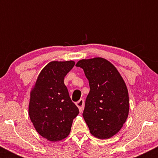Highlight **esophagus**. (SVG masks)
<instances>
[{"mask_svg": "<svg viewBox=\"0 0 158 158\" xmlns=\"http://www.w3.org/2000/svg\"><path fill=\"white\" fill-rule=\"evenodd\" d=\"M78 108H79V111L81 112L83 110V108H84V105H85V102H84V99H80L78 102L76 103Z\"/></svg>", "mask_w": 158, "mask_h": 158, "instance_id": "obj_1", "label": "esophagus"}]
</instances>
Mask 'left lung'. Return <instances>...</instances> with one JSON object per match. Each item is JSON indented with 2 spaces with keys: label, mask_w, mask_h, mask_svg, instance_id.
Returning a JSON list of instances; mask_svg holds the SVG:
<instances>
[{
  "label": "left lung",
  "mask_w": 158,
  "mask_h": 158,
  "mask_svg": "<svg viewBox=\"0 0 158 158\" xmlns=\"http://www.w3.org/2000/svg\"><path fill=\"white\" fill-rule=\"evenodd\" d=\"M76 66L83 69L89 82L82 116L90 134L99 139L110 138L121 129L128 115L125 81L115 67L102 58L82 59Z\"/></svg>",
  "instance_id": "left-lung-1"
}]
</instances>
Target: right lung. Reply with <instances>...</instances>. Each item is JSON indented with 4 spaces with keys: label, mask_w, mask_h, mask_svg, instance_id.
<instances>
[{
    "label": "right lung",
    "mask_w": 158,
    "mask_h": 158,
    "mask_svg": "<svg viewBox=\"0 0 158 158\" xmlns=\"http://www.w3.org/2000/svg\"><path fill=\"white\" fill-rule=\"evenodd\" d=\"M74 64L73 61L50 62L39 73L30 94V119L38 133L52 142L68 137L79 114L64 83Z\"/></svg>",
    "instance_id": "add662e5"
}]
</instances>
